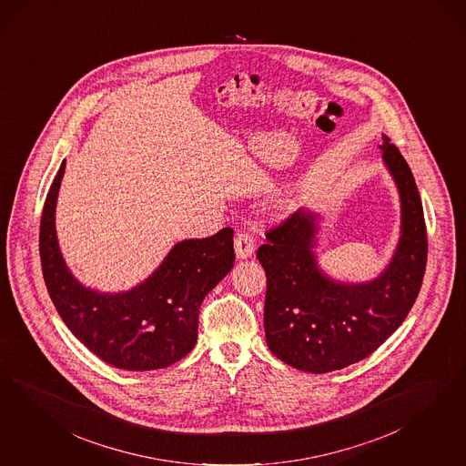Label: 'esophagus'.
I'll return each instance as SVG.
<instances>
[{
  "mask_svg": "<svg viewBox=\"0 0 466 466\" xmlns=\"http://www.w3.org/2000/svg\"><path fill=\"white\" fill-rule=\"evenodd\" d=\"M235 250L240 258H248L256 250V243L248 231H238L235 237Z\"/></svg>",
  "mask_w": 466,
  "mask_h": 466,
  "instance_id": "obj_1",
  "label": "esophagus"
}]
</instances>
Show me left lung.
Masks as SVG:
<instances>
[{"label":"left lung","mask_w":466,"mask_h":466,"mask_svg":"<svg viewBox=\"0 0 466 466\" xmlns=\"http://www.w3.org/2000/svg\"><path fill=\"white\" fill-rule=\"evenodd\" d=\"M384 161L401 197L398 250L376 281L341 285L328 279L312 254L316 216L297 210L266 231L257 258L268 276L264 328L272 355L310 374L339 370L374 353L419 297L427 264V228L411 169L390 137Z\"/></svg>","instance_id":"1"}]
</instances>
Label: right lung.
Instances as JSON below:
<instances>
[{
	"mask_svg": "<svg viewBox=\"0 0 466 466\" xmlns=\"http://www.w3.org/2000/svg\"><path fill=\"white\" fill-rule=\"evenodd\" d=\"M65 161L49 187L41 216L39 254L46 288L66 328L94 355L125 370L173 365L196 346L198 310L233 268V229L175 245L149 279L121 295L78 285L61 258L55 208Z\"/></svg>",
	"mask_w": 466,
	"mask_h": 466,
	"instance_id": "1",
	"label": "right lung"
}]
</instances>
